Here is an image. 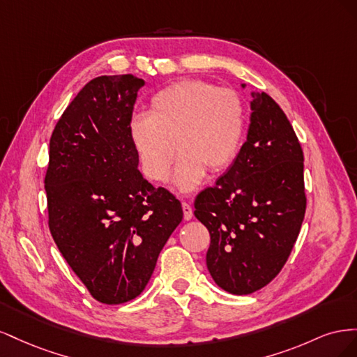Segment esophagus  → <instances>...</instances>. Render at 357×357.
Wrapping results in <instances>:
<instances>
[{"label":"esophagus","mask_w":357,"mask_h":357,"mask_svg":"<svg viewBox=\"0 0 357 357\" xmlns=\"http://www.w3.org/2000/svg\"><path fill=\"white\" fill-rule=\"evenodd\" d=\"M181 207H183V214H185V220H190L193 218V210H192V205L186 201L181 202Z\"/></svg>","instance_id":"34e87169"}]
</instances>
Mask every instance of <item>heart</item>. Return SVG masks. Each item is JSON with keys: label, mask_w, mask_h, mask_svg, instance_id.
Masks as SVG:
<instances>
[{"label": "heart", "mask_w": 357, "mask_h": 357, "mask_svg": "<svg viewBox=\"0 0 357 357\" xmlns=\"http://www.w3.org/2000/svg\"><path fill=\"white\" fill-rule=\"evenodd\" d=\"M245 126L244 104L232 89L202 80H183L160 89L150 112L128 123V134L144 174L164 181L178 156L174 186L195 189L207 169L228 168L240 152ZM178 144H175V142Z\"/></svg>", "instance_id": "heart-1"}]
</instances>
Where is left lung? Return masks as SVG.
<instances>
[{"label":"left lung","instance_id":"left-lung-1","mask_svg":"<svg viewBox=\"0 0 357 357\" xmlns=\"http://www.w3.org/2000/svg\"><path fill=\"white\" fill-rule=\"evenodd\" d=\"M252 98L245 143L195 199V218L211 240L207 268L232 295L253 294L282 271L307 205L304 153L294 128L268 93L252 92Z\"/></svg>","mask_w":357,"mask_h":357}]
</instances>
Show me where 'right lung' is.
<instances>
[{
	"label": "right lung",
	"instance_id": "obj_1",
	"mask_svg": "<svg viewBox=\"0 0 357 357\" xmlns=\"http://www.w3.org/2000/svg\"><path fill=\"white\" fill-rule=\"evenodd\" d=\"M144 80L101 75L75 95L50 138L45 178L49 228L91 295L116 305L137 298L180 225V201L138 169L128 134Z\"/></svg>",
	"mask_w": 357,
	"mask_h": 357
}]
</instances>
